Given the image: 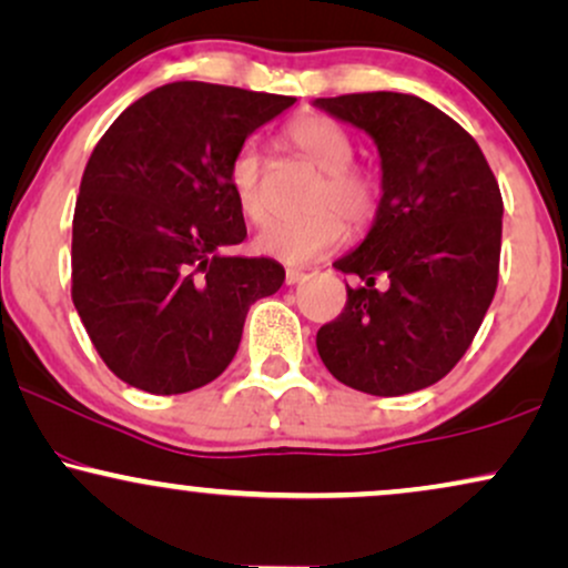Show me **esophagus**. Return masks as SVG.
Listing matches in <instances>:
<instances>
[{
  "label": "esophagus",
  "mask_w": 568,
  "mask_h": 568,
  "mask_svg": "<svg viewBox=\"0 0 568 568\" xmlns=\"http://www.w3.org/2000/svg\"><path fill=\"white\" fill-rule=\"evenodd\" d=\"M306 275L301 270H285V283L288 285H296V283H301V280H304Z\"/></svg>",
  "instance_id": "obj_1"
}]
</instances>
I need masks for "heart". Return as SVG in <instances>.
<instances>
[{
    "label": "heart",
    "instance_id": "1",
    "mask_svg": "<svg viewBox=\"0 0 568 568\" xmlns=\"http://www.w3.org/2000/svg\"><path fill=\"white\" fill-rule=\"evenodd\" d=\"M288 141L314 168L325 172L312 199V214L301 220H272L254 239L262 256L283 264H308L329 254L346 239V225L364 227L375 217L379 185L367 170L354 168V141L325 114H304L288 125ZM231 189L243 217H267L264 156L256 141H246L231 162Z\"/></svg>",
    "mask_w": 568,
    "mask_h": 568
}]
</instances>
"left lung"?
Segmentation results:
<instances>
[{
	"mask_svg": "<svg viewBox=\"0 0 568 568\" xmlns=\"http://www.w3.org/2000/svg\"><path fill=\"white\" fill-rule=\"evenodd\" d=\"M314 106L367 133L383 170L367 239L333 264L362 285H346V308L320 327L317 351L343 385L406 396L448 375L483 325L498 288V181L477 141L412 93H346Z\"/></svg>",
	"mask_w": 568,
	"mask_h": 568,
	"instance_id": "obj_1",
	"label": "left lung"
}]
</instances>
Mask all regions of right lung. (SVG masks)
Instances as JSON below:
<instances>
[{"label": "right lung", "instance_id": "right-lung-1", "mask_svg": "<svg viewBox=\"0 0 568 568\" xmlns=\"http://www.w3.org/2000/svg\"><path fill=\"white\" fill-rule=\"evenodd\" d=\"M296 102L199 81L149 91L106 128L73 217V304L123 383L178 396L212 383L239 351L256 298L285 280L267 256H231L246 222L231 162Z\"/></svg>", "mask_w": 568, "mask_h": 568}]
</instances>
